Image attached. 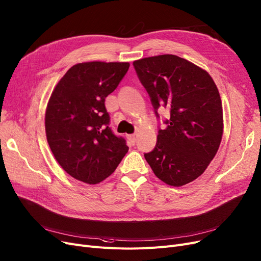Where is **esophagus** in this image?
<instances>
[{"label": "esophagus", "mask_w": 261, "mask_h": 261, "mask_svg": "<svg viewBox=\"0 0 261 261\" xmlns=\"http://www.w3.org/2000/svg\"><path fill=\"white\" fill-rule=\"evenodd\" d=\"M127 139H128V141H129L132 144H135V143H136L137 137L135 136V135H127Z\"/></svg>", "instance_id": "1"}]
</instances>
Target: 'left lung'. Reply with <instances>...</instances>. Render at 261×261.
<instances>
[{"mask_svg": "<svg viewBox=\"0 0 261 261\" xmlns=\"http://www.w3.org/2000/svg\"><path fill=\"white\" fill-rule=\"evenodd\" d=\"M155 110L170 109L158 142L144 159L164 183L182 186L200 176L214 159L223 137L220 92L209 72L174 55L134 61Z\"/></svg>", "mask_w": 261, "mask_h": 261, "instance_id": "1", "label": "left lung"}]
</instances>
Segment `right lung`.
<instances>
[{"label": "right lung", "mask_w": 261, "mask_h": 261, "mask_svg": "<svg viewBox=\"0 0 261 261\" xmlns=\"http://www.w3.org/2000/svg\"><path fill=\"white\" fill-rule=\"evenodd\" d=\"M128 62H83L71 66L51 93L45 129L55 159L72 178L97 184L128 151L113 135L105 98L117 89Z\"/></svg>", "instance_id": "right-lung-1"}]
</instances>
